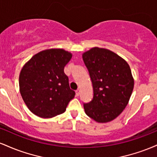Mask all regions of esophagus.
Instances as JSON below:
<instances>
[{
  "label": "esophagus",
  "mask_w": 157,
  "mask_h": 157,
  "mask_svg": "<svg viewBox=\"0 0 157 157\" xmlns=\"http://www.w3.org/2000/svg\"><path fill=\"white\" fill-rule=\"evenodd\" d=\"M75 92H76V96L78 97L79 95H80V89H77L75 91Z\"/></svg>",
  "instance_id": "1"
}]
</instances>
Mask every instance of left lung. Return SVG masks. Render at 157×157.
<instances>
[{"mask_svg":"<svg viewBox=\"0 0 157 157\" xmlns=\"http://www.w3.org/2000/svg\"><path fill=\"white\" fill-rule=\"evenodd\" d=\"M89 70L94 97L84 103L86 114L100 123L112 121L125 109L134 89L129 65L114 52L94 47L82 54Z\"/></svg>","mask_w":157,"mask_h":157,"instance_id":"1","label":"left lung"}]
</instances>
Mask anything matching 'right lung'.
<instances>
[{"mask_svg": "<svg viewBox=\"0 0 157 157\" xmlns=\"http://www.w3.org/2000/svg\"><path fill=\"white\" fill-rule=\"evenodd\" d=\"M71 57L72 54L63 48H49L36 54L23 66L20 92L34 114L52 118L65 112L75 95L64 73Z\"/></svg>", "mask_w": 157, "mask_h": 157, "instance_id": "right-lung-1", "label": "right lung"}]
</instances>
